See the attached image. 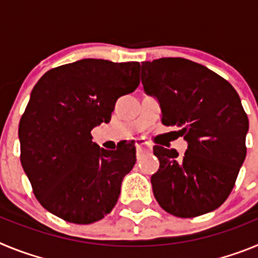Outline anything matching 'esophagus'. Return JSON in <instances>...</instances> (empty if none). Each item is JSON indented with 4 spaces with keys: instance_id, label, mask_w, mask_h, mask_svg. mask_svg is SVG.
<instances>
[{
    "instance_id": "esophagus-1",
    "label": "esophagus",
    "mask_w": 258,
    "mask_h": 258,
    "mask_svg": "<svg viewBox=\"0 0 258 258\" xmlns=\"http://www.w3.org/2000/svg\"><path fill=\"white\" fill-rule=\"evenodd\" d=\"M136 147L138 152H145V151H150V150L152 149V145L150 142H147V141L137 140Z\"/></svg>"
}]
</instances>
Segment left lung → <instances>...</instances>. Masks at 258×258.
<instances>
[{"instance_id": "1", "label": "left lung", "mask_w": 258, "mask_h": 258, "mask_svg": "<svg viewBox=\"0 0 258 258\" xmlns=\"http://www.w3.org/2000/svg\"><path fill=\"white\" fill-rule=\"evenodd\" d=\"M141 79L157 98L161 122L178 126L187 150L154 146L160 166L151 177L155 199L175 217L191 218L217 209L234 188L247 147V113L229 81L183 58L143 61Z\"/></svg>"}]
</instances>
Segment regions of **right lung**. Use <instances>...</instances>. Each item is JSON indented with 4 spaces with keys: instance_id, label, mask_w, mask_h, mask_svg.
Returning <instances> with one entry per match:
<instances>
[{
    "instance_id": "1",
    "label": "right lung",
    "mask_w": 258,
    "mask_h": 258,
    "mask_svg": "<svg viewBox=\"0 0 258 258\" xmlns=\"http://www.w3.org/2000/svg\"><path fill=\"white\" fill-rule=\"evenodd\" d=\"M138 70V61L81 59L47 71L32 90L19 122L20 163L41 206L61 220L93 223L116 206L136 147L107 151L92 131L140 85Z\"/></svg>"
}]
</instances>
